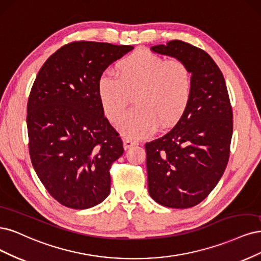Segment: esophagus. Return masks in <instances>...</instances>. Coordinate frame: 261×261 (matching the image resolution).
I'll return each instance as SVG.
<instances>
[{"instance_id":"obj_1","label":"esophagus","mask_w":261,"mask_h":261,"mask_svg":"<svg viewBox=\"0 0 261 261\" xmlns=\"http://www.w3.org/2000/svg\"><path fill=\"white\" fill-rule=\"evenodd\" d=\"M139 143L137 142V141H133V140H131V139H127V140H124V142H123V145H124V149H129V148H131L132 146H136V145H138Z\"/></svg>"}]
</instances>
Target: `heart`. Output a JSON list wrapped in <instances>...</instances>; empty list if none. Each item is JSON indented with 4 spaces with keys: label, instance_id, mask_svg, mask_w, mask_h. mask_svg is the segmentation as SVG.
<instances>
[{
    "label": "heart",
    "instance_id": "obj_1",
    "mask_svg": "<svg viewBox=\"0 0 261 261\" xmlns=\"http://www.w3.org/2000/svg\"><path fill=\"white\" fill-rule=\"evenodd\" d=\"M117 77L103 72L97 95L109 121L115 123L134 95L137 108L125 114L118 127L127 138L141 139L159 127L178 121L190 104L193 79L189 67L180 61H168L145 49L124 57L117 65Z\"/></svg>",
    "mask_w": 261,
    "mask_h": 261
}]
</instances>
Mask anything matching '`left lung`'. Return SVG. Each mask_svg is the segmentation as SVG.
<instances>
[{
	"label": "left lung",
	"mask_w": 261,
	"mask_h": 261,
	"mask_svg": "<svg viewBox=\"0 0 261 261\" xmlns=\"http://www.w3.org/2000/svg\"><path fill=\"white\" fill-rule=\"evenodd\" d=\"M150 49L186 64L193 91L178 123L145 144L148 193L163 206L190 208L209 195L228 165L233 132L228 90L219 67L203 49L180 40Z\"/></svg>",
	"instance_id": "obj_1"
}]
</instances>
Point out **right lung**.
I'll return each mask as SVG.
<instances>
[{
    "label": "right lung",
    "instance_id": "obj_1",
    "mask_svg": "<svg viewBox=\"0 0 261 261\" xmlns=\"http://www.w3.org/2000/svg\"><path fill=\"white\" fill-rule=\"evenodd\" d=\"M132 49L72 42L47 58L33 83L27 105L31 162L47 192L66 207H94L111 192L109 169L123 144L105 118L97 82Z\"/></svg>",
    "mask_w": 261,
    "mask_h": 261
}]
</instances>
